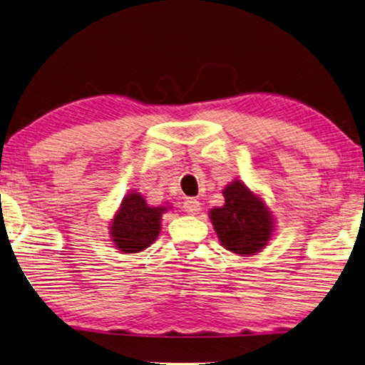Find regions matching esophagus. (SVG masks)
Returning a JSON list of instances; mask_svg holds the SVG:
<instances>
[{"instance_id":"1","label":"esophagus","mask_w":365,"mask_h":365,"mask_svg":"<svg viewBox=\"0 0 365 365\" xmlns=\"http://www.w3.org/2000/svg\"><path fill=\"white\" fill-rule=\"evenodd\" d=\"M182 208H184L185 212H187V215H192V216L198 215V212H200V210H202L200 202L195 200V198H187V200L182 203Z\"/></svg>"}]
</instances>
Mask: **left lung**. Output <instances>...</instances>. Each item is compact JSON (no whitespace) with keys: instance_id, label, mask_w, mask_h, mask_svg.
<instances>
[{"instance_id":"obj_1","label":"left lung","mask_w":365,"mask_h":365,"mask_svg":"<svg viewBox=\"0 0 365 365\" xmlns=\"http://www.w3.org/2000/svg\"><path fill=\"white\" fill-rule=\"evenodd\" d=\"M224 198V206L210 212L221 245L242 256L264 250L273 232V221L265 203L240 181L227 185Z\"/></svg>"}]
</instances>
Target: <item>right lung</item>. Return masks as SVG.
<instances>
[{
  "instance_id": "right-lung-1",
  "label": "right lung",
  "mask_w": 365,
  "mask_h": 365,
  "mask_svg": "<svg viewBox=\"0 0 365 365\" xmlns=\"http://www.w3.org/2000/svg\"><path fill=\"white\" fill-rule=\"evenodd\" d=\"M165 208H150L140 194L123 198L113 219L111 237L122 252H140L155 242L160 232V216Z\"/></svg>"
}]
</instances>
